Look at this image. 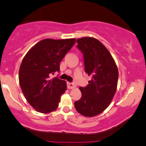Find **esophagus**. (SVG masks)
<instances>
[{"mask_svg": "<svg viewBox=\"0 0 146 146\" xmlns=\"http://www.w3.org/2000/svg\"><path fill=\"white\" fill-rule=\"evenodd\" d=\"M67 87L68 89H73V88H76V85L73 83L68 82L67 83Z\"/></svg>", "mask_w": 146, "mask_h": 146, "instance_id": "esophagus-1", "label": "esophagus"}]
</instances>
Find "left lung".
I'll list each match as a JSON object with an SVG mask.
<instances>
[{"mask_svg":"<svg viewBox=\"0 0 146 146\" xmlns=\"http://www.w3.org/2000/svg\"><path fill=\"white\" fill-rule=\"evenodd\" d=\"M77 42L84 54L85 72L91 80L86 87H80L82 98L75 102V108L83 116L93 117L111 103L117 90L118 68L109 51L98 39L84 37Z\"/></svg>","mask_w":146,"mask_h":146,"instance_id":"left-lung-1","label":"left lung"}]
</instances>
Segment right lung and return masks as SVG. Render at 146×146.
Here are the masks:
<instances>
[{
	"label": "right lung",
	"instance_id": "1",
	"mask_svg": "<svg viewBox=\"0 0 146 146\" xmlns=\"http://www.w3.org/2000/svg\"><path fill=\"white\" fill-rule=\"evenodd\" d=\"M76 41L75 38L38 42L25 55L19 69V84L25 98L36 111L49 113L58 108L66 82L51 78Z\"/></svg>",
	"mask_w": 146,
	"mask_h": 146
}]
</instances>
